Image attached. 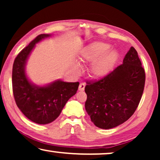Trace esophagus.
I'll return each instance as SVG.
<instances>
[{"instance_id": "obj_1", "label": "esophagus", "mask_w": 160, "mask_h": 160, "mask_svg": "<svg viewBox=\"0 0 160 160\" xmlns=\"http://www.w3.org/2000/svg\"><path fill=\"white\" fill-rule=\"evenodd\" d=\"M85 88V84L84 83H81L78 87V90L79 91H84Z\"/></svg>"}]
</instances>
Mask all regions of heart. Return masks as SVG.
Segmentation results:
<instances>
[{
    "instance_id": "heart-1",
    "label": "heart",
    "mask_w": 160,
    "mask_h": 160,
    "mask_svg": "<svg viewBox=\"0 0 160 160\" xmlns=\"http://www.w3.org/2000/svg\"><path fill=\"white\" fill-rule=\"evenodd\" d=\"M111 46L108 43L95 42L85 47L81 54L83 62L92 63L90 73L95 78H102L108 75L114 68L119 60V54L117 51H109ZM74 68L79 70V65L76 64Z\"/></svg>"
}]
</instances>
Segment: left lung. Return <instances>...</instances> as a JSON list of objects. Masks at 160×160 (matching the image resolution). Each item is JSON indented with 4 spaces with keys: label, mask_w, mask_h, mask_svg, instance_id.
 <instances>
[{
    "label": "left lung",
    "mask_w": 160,
    "mask_h": 160,
    "mask_svg": "<svg viewBox=\"0 0 160 160\" xmlns=\"http://www.w3.org/2000/svg\"><path fill=\"white\" fill-rule=\"evenodd\" d=\"M145 79L138 52L131 47L122 65L100 80L87 82L85 109L94 124L108 130L130 119L141 99Z\"/></svg>",
    "instance_id": "8db88e82"
}]
</instances>
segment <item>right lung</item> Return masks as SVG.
I'll use <instances>...</instances> for the list:
<instances>
[{
	"label": "right lung",
	"instance_id": "obj_1",
	"mask_svg": "<svg viewBox=\"0 0 160 160\" xmlns=\"http://www.w3.org/2000/svg\"><path fill=\"white\" fill-rule=\"evenodd\" d=\"M50 34H41L22 50L15 58L12 69V88L15 102L30 121L47 124L60 116L70 98L76 93L78 82L56 80L44 86L32 83L28 78L25 66L36 43L49 38Z\"/></svg>",
	"mask_w": 160,
	"mask_h": 160
}]
</instances>
